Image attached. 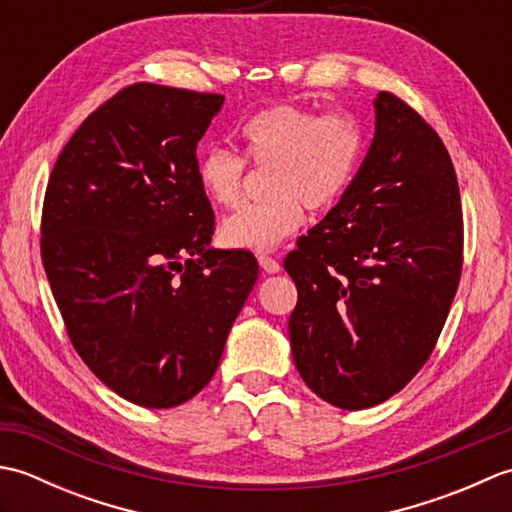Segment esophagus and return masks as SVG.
I'll list each match as a JSON object with an SVG mask.
<instances>
[{"instance_id": "1", "label": "esophagus", "mask_w": 512, "mask_h": 512, "mask_svg": "<svg viewBox=\"0 0 512 512\" xmlns=\"http://www.w3.org/2000/svg\"><path fill=\"white\" fill-rule=\"evenodd\" d=\"M257 262H259V268H262V273H266V275H275L281 270V264L270 255H264V253L257 255Z\"/></svg>"}]
</instances>
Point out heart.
I'll return each instance as SVG.
<instances>
[{"label": "heart", "instance_id": "1", "mask_svg": "<svg viewBox=\"0 0 512 512\" xmlns=\"http://www.w3.org/2000/svg\"><path fill=\"white\" fill-rule=\"evenodd\" d=\"M239 145L250 165L270 171V200L224 217L220 239L228 248L262 253L299 231L306 206L325 211L341 200L361 160L363 134L345 112L275 105L239 129ZM198 182L213 204L231 209L244 195V160L233 151L209 149L198 160Z\"/></svg>", "mask_w": 512, "mask_h": 512}]
</instances>
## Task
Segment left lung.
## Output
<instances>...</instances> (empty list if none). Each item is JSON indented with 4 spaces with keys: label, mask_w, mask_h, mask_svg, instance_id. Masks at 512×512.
I'll use <instances>...</instances> for the list:
<instances>
[{
    "label": "left lung",
    "mask_w": 512,
    "mask_h": 512,
    "mask_svg": "<svg viewBox=\"0 0 512 512\" xmlns=\"http://www.w3.org/2000/svg\"><path fill=\"white\" fill-rule=\"evenodd\" d=\"M376 132L339 204L284 268L299 292L292 358L314 394L358 411L427 363L462 273V206L447 147L424 118L380 92Z\"/></svg>",
    "instance_id": "left-lung-1"
}]
</instances>
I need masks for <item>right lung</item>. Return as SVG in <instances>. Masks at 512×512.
I'll list each match as a JSON object with an SVG mask.
<instances>
[{
	"label": "right lung",
	"mask_w": 512,
	"mask_h": 512,
	"mask_svg": "<svg viewBox=\"0 0 512 512\" xmlns=\"http://www.w3.org/2000/svg\"><path fill=\"white\" fill-rule=\"evenodd\" d=\"M222 94L136 83L63 147L41 215V259L74 350L147 409L191 400L213 378L248 292L250 253L211 246L200 138Z\"/></svg>",
	"instance_id": "1"
}]
</instances>
